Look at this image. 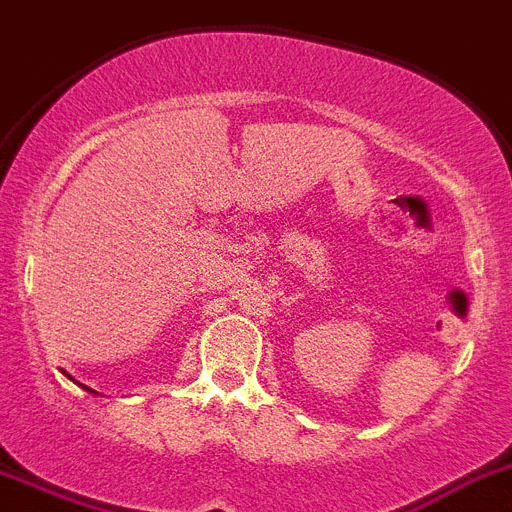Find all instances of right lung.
Returning <instances> with one entry per match:
<instances>
[{"mask_svg":"<svg viewBox=\"0 0 512 512\" xmlns=\"http://www.w3.org/2000/svg\"><path fill=\"white\" fill-rule=\"evenodd\" d=\"M90 391H93V389H90Z\"/></svg>","mask_w":512,"mask_h":512,"instance_id":"obj_1","label":"right lung"}]
</instances>
